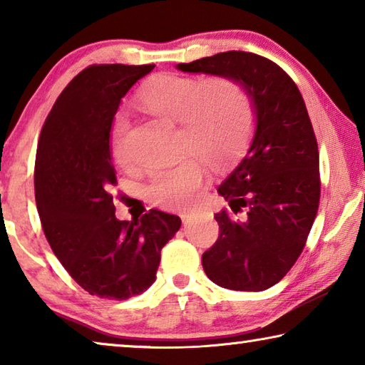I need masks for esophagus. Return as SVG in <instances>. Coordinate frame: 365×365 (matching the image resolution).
I'll list each match as a JSON object with an SVG mask.
<instances>
[{
    "mask_svg": "<svg viewBox=\"0 0 365 365\" xmlns=\"http://www.w3.org/2000/svg\"><path fill=\"white\" fill-rule=\"evenodd\" d=\"M195 212L193 211H188V212H182L180 214V217H182V220H183V224H188V222H191L195 219Z\"/></svg>",
    "mask_w": 365,
    "mask_h": 365,
    "instance_id": "esophagus-1",
    "label": "esophagus"
}]
</instances>
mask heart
I'll use <instances>...</instances> for the list:
<instances>
[{"label":"heart","mask_w":365,"mask_h":365,"mask_svg":"<svg viewBox=\"0 0 365 365\" xmlns=\"http://www.w3.org/2000/svg\"><path fill=\"white\" fill-rule=\"evenodd\" d=\"M141 106L164 119L180 122L182 145L222 165L243 151L255 127V109L242 85L228 77L207 80L163 76L138 96ZM130 122L119 114L113 125V154L117 163H127V137ZM205 182V169L195 156H185L170 168H158L148 182V196L163 207H182L195 200Z\"/></svg>","instance_id":"1"}]
</instances>
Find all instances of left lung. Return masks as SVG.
I'll list each match as a JSON object with an SVG mask.
<instances>
[{
    "label": "left lung",
    "instance_id": "8db88e82",
    "mask_svg": "<svg viewBox=\"0 0 365 365\" xmlns=\"http://www.w3.org/2000/svg\"><path fill=\"white\" fill-rule=\"evenodd\" d=\"M177 69L228 77L251 98L255 138L217 188L246 219L214 215L220 235L202 255V269L219 287L262 292L293 267L319 209V148L304 100L280 66L255 53H219Z\"/></svg>",
    "mask_w": 365,
    "mask_h": 365
}]
</instances>
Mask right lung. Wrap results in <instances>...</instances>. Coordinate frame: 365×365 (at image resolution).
Listing matches in <instances>:
<instances>
[{
    "instance_id": "1",
    "label": "right lung",
    "mask_w": 365,
    "mask_h": 365,
    "mask_svg": "<svg viewBox=\"0 0 365 365\" xmlns=\"http://www.w3.org/2000/svg\"><path fill=\"white\" fill-rule=\"evenodd\" d=\"M154 64H93L73 77L43 123L35 159V201L43 232L85 292L128 299L156 280L160 250L182 225L158 209L115 217L110 127L127 91Z\"/></svg>"
}]
</instances>
